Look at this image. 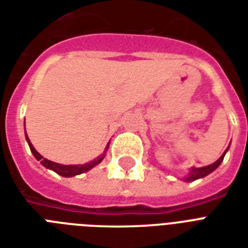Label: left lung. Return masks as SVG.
<instances>
[{
    "label": "left lung",
    "instance_id": "1",
    "mask_svg": "<svg viewBox=\"0 0 248 248\" xmlns=\"http://www.w3.org/2000/svg\"><path fill=\"white\" fill-rule=\"evenodd\" d=\"M227 151H228V149H227ZM227 151L224 152L223 155H221V157H220V158L217 159L216 162L212 163V165L204 166V167H193V169L190 170V172H189L188 176L185 177V180H186V181H194V180H197V179H200V177L207 176L208 173H211L214 170H216L217 167H219L220 163L223 162L224 155H225Z\"/></svg>",
    "mask_w": 248,
    "mask_h": 248
}]
</instances>
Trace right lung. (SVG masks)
<instances>
[{"instance_id": "add662e5", "label": "right lung", "mask_w": 248, "mask_h": 248, "mask_svg": "<svg viewBox=\"0 0 248 248\" xmlns=\"http://www.w3.org/2000/svg\"><path fill=\"white\" fill-rule=\"evenodd\" d=\"M25 138H27V141L29 144V148H31V152L33 153V155L36 157L38 161H41V163L45 166V167H47V169L52 170V171H55L56 173H59L62 176L64 177H71V176H76V175H79V173H83L86 171H89L93 167V166H96L97 163L101 162V159L104 158V155H101L100 158L93 159V162L86 163V165H59V163L51 162V161H48V159L44 158L42 155L38 153V152L34 149V147L32 145V143L29 141L28 136H27V132H25Z\"/></svg>"}]
</instances>
